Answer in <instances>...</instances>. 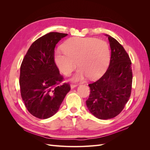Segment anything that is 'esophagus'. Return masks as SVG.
Instances as JSON below:
<instances>
[{"label":"esophagus","mask_w":150,"mask_h":150,"mask_svg":"<svg viewBox=\"0 0 150 150\" xmlns=\"http://www.w3.org/2000/svg\"><path fill=\"white\" fill-rule=\"evenodd\" d=\"M76 87H77V85H76V84H71V89H74V88H76Z\"/></svg>","instance_id":"esophagus-1"}]
</instances>
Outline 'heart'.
<instances>
[{"label":"heart","mask_w":150,"mask_h":150,"mask_svg":"<svg viewBox=\"0 0 150 150\" xmlns=\"http://www.w3.org/2000/svg\"><path fill=\"white\" fill-rule=\"evenodd\" d=\"M63 52L57 51L54 61L63 74L69 76L78 66L80 67L72 77L75 81L88 76L95 79L101 76L107 69L110 50L106 42L93 38H70L62 46Z\"/></svg>","instance_id":"obj_1"}]
</instances>
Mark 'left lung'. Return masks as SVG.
Wrapping results in <instances>:
<instances>
[{
	"mask_svg": "<svg viewBox=\"0 0 150 150\" xmlns=\"http://www.w3.org/2000/svg\"><path fill=\"white\" fill-rule=\"evenodd\" d=\"M111 49L110 65L104 74L89 86L91 90L86 101L88 110L100 120L118 115L128 101L132 86L131 62L124 47L108 34Z\"/></svg>",
	"mask_w": 150,
	"mask_h": 150,
	"instance_id": "obj_1",
	"label": "left lung"
}]
</instances>
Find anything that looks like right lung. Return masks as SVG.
Returning <instances> with one entry per match:
<instances>
[{
	"label": "right lung",
	"mask_w": 150,
	"mask_h": 150,
	"mask_svg": "<svg viewBox=\"0 0 150 150\" xmlns=\"http://www.w3.org/2000/svg\"><path fill=\"white\" fill-rule=\"evenodd\" d=\"M67 34L49 33L34 41L21 64L19 84L26 108L32 115L47 119L59 110L70 86L59 85L63 78L54 60V48Z\"/></svg>",
	"instance_id": "obj_1"
}]
</instances>
